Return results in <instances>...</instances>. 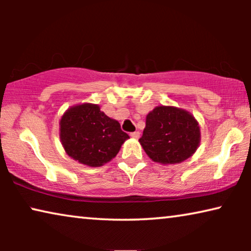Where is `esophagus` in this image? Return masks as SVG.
Instances as JSON below:
<instances>
[{
  "label": "esophagus",
  "mask_w": 251,
  "mask_h": 251,
  "mask_svg": "<svg viewBox=\"0 0 251 251\" xmlns=\"http://www.w3.org/2000/svg\"><path fill=\"white\" fill-rule=\"evenodd\" d=\"M139 136H140V132L139 131H135V132L130 133V137H132V138H135V139H138Z\"/></svg>",
  "instance_id": "34e87169"
}]
</instances>
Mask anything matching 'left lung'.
Listing matches in <instances>:
<instances>
[{
  "label": "left lung",
  "instance_id": "1",
  "mask_svg": "<svg viewBox=\"0 0 251 251\" xmlns=\"http://www.w3.org/2000/svg\"><path fill=\"white\" fill-rule=\"evenodd\" d=\"M139 142L154 162L180 163L197 151L200 128L194 116L184 109L159 106L147 114Z\"/></svg>",
  "mask_w": 251,
  "mask_h": 251
}]
</instances>
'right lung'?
I'll list each match as a JSON object with an SVG mask.
<instances>
[{"instance_id":"obj_1","label":"right lung","mask_w":251,"mask_h":251,"mask_svg":"<svg viewBox=\"0 0 251 251\" xmlns=\"http://www.w3.org/2000/svg\"><path fill=\"white\" fill-rule=\"evenodd\" d=\"M128 138L120 123L108 118L98 105L73 106L60 120V139L66 153L90 167L111 161Z\"/></svg>"}]
</instances>
